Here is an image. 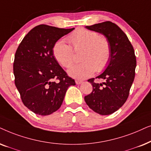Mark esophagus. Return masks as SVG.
I'll list each match as a JSON object with an SVG mask.
<instances>
[{
	"label": "esophagus",
	"mask_w": 151,
	"mask_h": 151,
	"mask_svg": "<svg viewBox=\"0 0 151 151\" xmlns=\"http://www.w3.org/2000/svg\"><path fill=\"white\" fill-rule=\"evenodd\" d=\"M75 83H76V84H77V85H79V84H81L82 83V81H81V80H76Z\"/></svg>",
	"instance_id": "obj_1"
}]
</instances>
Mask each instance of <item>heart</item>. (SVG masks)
Listing matches in <instances>:
<instances>
[{
  "label": "heart",
  "mask_w": 151,
  "mask_h": 151,
  "mask_svg": "<svg viewBox=\"0 0 151 151\" xmlns=\"http://www.w3.org/2000/svg\"><path fill=\"white\" fill-rule=\"evenodd\" d=\"M67 41L71 46L64 41H59L54 45L52 51L54 57L62 66L69 68L74 62L73 50H82L80 55L82 62L68 70L71 77L85 79L94 71L100 72L108 66L111 58V46L107 38L99 36L96 32L78 28L68 36Z\"/></svg>",
  "instance_id": "1"
}]
</instances>
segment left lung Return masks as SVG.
I'll return each mask as SVG.
<instances>
[{
    "instance_id": "8db88e82",
    "label": "left lung",
    "mask_w": 151,
    "mask_h": 151,
    "mask_svg": "<svg viewBox=\"0 0 151 151\" xmlns=\"http://www.w3.org/2000/svg\"><path fill=\"white\" fill-rule=\"evenodd\" d=\"M86 27L104 35L111 46L109 64L105 71L95 78L105 81L98 83L94 82V78L88 79L92 91L84 97L93 111L108 115L119 109L128 99L135 75L136 57L127 36L115 23L105 21Z\"/></svg>"
}]
</instances>
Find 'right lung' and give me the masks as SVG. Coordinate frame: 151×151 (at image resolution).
<instances>
[{"label": "right lung", "instance_id": "1", "mask_svg": "<svg viewBox=\"0 0 151 151\" xmlns=\"http://www.w3.org/2000/svg\"><path fill=\"white\" fill-rule=\"evenodd\" d=\"M74 29L37 25L17 48L13 65L15 85L24 105L35 114L44 116L57 111L68 87L75 85L52 51L56 42Z\"/></svg>", "mask_w": 151, "mask_h": 151}]
</instances>
